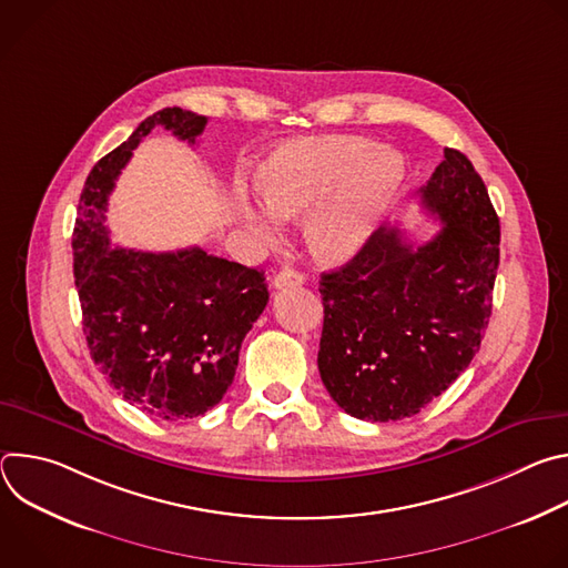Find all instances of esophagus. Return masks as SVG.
<instances>
[{
	"mask_svg": "<svg viewBox=\"0 0 568 568\" xmlns=\"http://www.w3.org/2000/svg\"><path fill=\"white\" fill-rule=\"evenodd\" d=\"M303 274H298V272H294V270H283V272H278L276 276H274V281H272V285L276 287V290H285V287H298V285H303Z\"/></svg>",
	"mask_w": 568,
	"mask_h": 568,
	"instance_id": "obj_1",
	"label": "esophagus"
}]
</instances>
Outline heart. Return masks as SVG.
<instances>
[{
	"instance_id": "obj_1",
	"label": "heart",
	"mask_w": 568,
	"mask_h": 568,
	"mask_svg": "<svg viewBox=\"0 0 568 568\" xmlns=\"http://www.w3.org/2000/svg\"><path fill=\"white\" fill-rule=\"evenodd\" d=\"M402 182V156L362 136L283 143L256 173L258 197L274 217L296 220L307 213L305 245L328 265H342L364 250ZM240 213L256 233H274V222L247 200H240Z\"/></svg>"
}]
</instances>
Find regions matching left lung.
Instances as JSON below:
<instances>
[{"label": "left lung", "mask_w": 568, "mask_h": 568, "mask_svg": "<svg viewBox=\"0 0 568 568\" xmlns=\"http://www.w3.org/2000/svg\"><path fill=\"white\" fill-rule=\"evenodd\" d=\"M420 202L443 222L425 245L379 226L351 263L321 274L318 373L359 420L416 416L469 366L493 314L501 229L471 161L445 148Z\"/></svg>", "instance_id": "obj_1"}]
</instances>
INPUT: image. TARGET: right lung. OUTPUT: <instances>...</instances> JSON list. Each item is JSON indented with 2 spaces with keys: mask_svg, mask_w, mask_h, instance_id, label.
Returning <instances> with one entry per match:
<instances>
[{
  "mask_svg": "<svg viewBox=\"0 0 568 568\" xmlns=\"http://www.w3.org/2000/svg\"><path fill=\"white\" fill-rule=\"evenodd\" d=\"M206 116L166 108L105 154L80 193L73 276L90 355L125 402L164 420L213 409L233 382L245 335L270 292L263 272L206 254L110 247L108 197L132 150L161 125L195 143Z\"/></svg>",
  "mask_w": 568,
  "mask_h": 568,
  "instance_id": "obj_1",
  "label": "right lung"
}]
</instances>
